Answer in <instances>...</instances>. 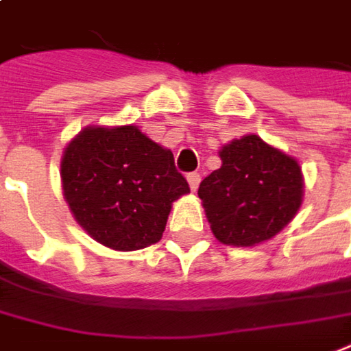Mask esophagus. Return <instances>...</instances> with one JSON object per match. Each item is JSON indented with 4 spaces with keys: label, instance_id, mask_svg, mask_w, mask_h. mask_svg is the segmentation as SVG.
Masks as SVG:
<instances>
[{
    "label": "esophagus",
    "instance_id": "1",
    "mask_svg": "<svg viewBox=\"0 0 351 351\" xmlns=\"http://www.w3.org/2000/svg\"><path fill=\"white\" fill-rule=\"evenodd\" d=\"M187 181H189L191 191H197L199 189V183H200V173L193 171V173H189V176H187Z\"/></svg>",
    "mask_w": 351,
    "mask_h": 351
}]
</instances>
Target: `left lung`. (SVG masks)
Returning <instances> with one entry per match:
<instances>
[{
    "label": "left lung",
    "mask_w": 351,
    "mask_h": 351,
    "mask_svg": "<svg viewBox=\"0 0 351 351\" xmlns=\"http://www.w3.org/2000/svg\"><path fill=\"white\" fill-rule=\"evenodd\" d=\"M217 154L221 166L199 187L214 237L227 246H256L273 239L302 206L298 160L254 134L229 141Z\"/></svg>",
    "instance_id": "1"
}]
</instances>
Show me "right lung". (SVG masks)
<instances>
[{"instance_id": "obj_1", "label": "right lung", "mask_w": 351, "mask_h": 351, "mask_svg": "<svg viewBox=\"0 0 351 351\" xmlns=\"http://www.w3.org/2000/svg\"><path fill=\"white\" fill-rule=\"evenodd\" d=\"M60 183L78 226L122 252L158 243L171 204L189 193L170 149L134 124L86 125L62 152Z\"/></svg>"}]
</instances>
